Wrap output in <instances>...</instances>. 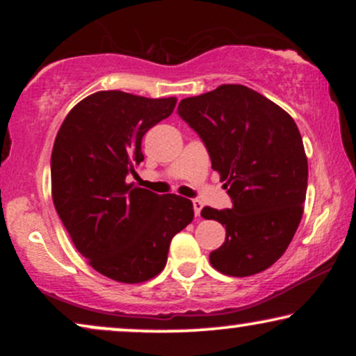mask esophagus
<instances>
[{"mask_svg": "<svg viewBox=\"0 0 356 356\" xmlns=\"http://www.w3.org/2000/svg\"><path fill=\"white\" fill-rule=\"evenodd\" d=\"M192 206H194V214L197 216H201V211H202V202L199 201V199H194V201H192Z\"/></svg>", "mask_w": 356, "mask_h": 356, "instance_id": "esophagus-1", "label": "esophagus"}]
</instances>
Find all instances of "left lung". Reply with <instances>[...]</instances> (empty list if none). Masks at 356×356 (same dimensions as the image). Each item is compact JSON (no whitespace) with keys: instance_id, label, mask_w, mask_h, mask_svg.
I'll use <instances>...</instances> for the list:
<instances>
[{"instance_id":"obj_1","label":"left lung","mask_w":356,"mask_h":356,"mask_svg":"<svg viewBox=\"0 0 356 356\" xmlns=\"http://www.w3.org/2000/svg\"><path fill=\"white\" fill-rule=\"evenodd\" d=\"M177 113L201 137L232 201L231 209L201 211L226 226L212 268L236 277L264 271L284 254L303 216L308 161L295 120L234 83L181 100Z\"/></svg>"}]
</instances>
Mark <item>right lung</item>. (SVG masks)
I'll return each instance as SVG.
<instances>
[{"label": "right lung", "mask_w": 356, "mask_h": 356, "mask_svg": "<svg viewBox=\"0 0 356 356\" xmlns=\"http://www.w3.org/2000/svg\"><path fill=\"white\" fill-rule=\"evenodd\" d=\"M175 104L174 97L97 92L70 110L53 144L55 209L90 266L118 283L157 276L170 241L194 219L189 199L125 182L144 161L142 137Z\"/></svg>", "instance_id": "add662e5"}]
</instances>
